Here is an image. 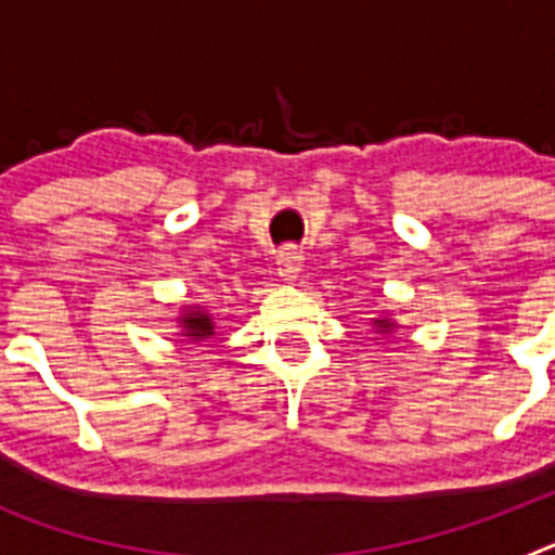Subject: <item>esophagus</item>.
<instances>
[{
    "label": "esophagus",
    "mask_w": 555,
    "mask_h": 555,
    "mask_svg": "<svg viewBox=\"0 0 555 555\" xmlns=\"http://www.w3.org/2000/svg\"><path fill=\"white\" fill-rule=\"evenodd\" d=\"M278 274H281V281L292 283L300 281L302 278V255L297 253L294 247H283L278 253Z\"/></svg>",
    "instance_id": "obj_1"
}]
</instances>
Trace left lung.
I'll return each instance as SVG.
<instances>
[{"mask_svg":"<svg viewBox=\"0 0 555 555\" xmlns=\"http://www.w3.org/2000/svg\"><path fill=\"white\" fill-rule=\"evenodd\" d=\"M372 327H375V333H380V336H391V333L397 331V322L391 313H386V317H375V320H372Z\"/></svg>","mask_w":555,"mask_h":555,"instance_id":"8db88e82","label":"left lung"}]
</instances>
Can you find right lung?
I'll list each match as a JSON object with an SVG mask.
<instances>
[{
	"mask_svg": "<svg viewBox=\"0 0 555 555\" xmlns=\"http://www.w3.org/2000/svg\"><path fill=\"white\" fill-rule=\"evenodd\" d=\"M178 327L189 341H205V338H214L217 325H214V313L205 311L203 306H183L178 313Z\"/></svg>",
	"mask_w": 555,
	"mask_h": 555,
	"instance_id": "right-lung-1",
	"label": "right lung"
}]
</instances>
